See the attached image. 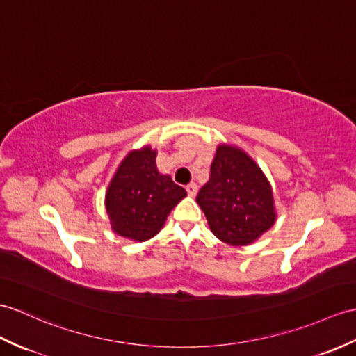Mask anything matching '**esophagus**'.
<instances>
[{
	"instance_id": "obj_1",
	"label": "esophagus",
	"mask_w": 356,
	"mask_h": 356,
	"mask_svg": "<svg viewBox=\"0 0 356 356\" xmlns=\"http://www.w3.org/2000/svg\"><path fill=\"white\" fill-rule=\"evenodd\" d=\"M197 191H198V188H197L195 184H189V185L186 186V193H188L189 197H195V195H197Z\"/></svg>"
}]
</instances>
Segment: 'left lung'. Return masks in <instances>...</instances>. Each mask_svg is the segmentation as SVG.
<instances>
[{
	"label": "left lung",
	"mask_w": 356,
	"mask_h": 356,
	"mask_svg": "<svg viewBox=\"0 0 356 356\" xmlns=\"http://www.w3.org/2000/svg\"><path fill=\"white\" fill-rule=\"evenodd\" d=\"M195 200L212 234L235 247L254 243L277 218L267 176L252 156L230 144L217 147L209 181Z\"/></svg>",
	"instance_id": "obj_1"
}]
</instances>
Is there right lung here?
Here are the masks:
<instances>
[{
  "label": "right lung",
  "mask_w": 356,
  "mask_h": 356,
  "mask_svg": "<svg viewBox=\"0 0 356 356\" xmlns=\"http://www.w3.org/2000/svg\"><path fill=\"white\" fill-rule=\"evenodd\" d=\"M158 152L150 145L131 150L121 161L106 191V212L112 230L135 243L158 235L172 208L186 191L161 175L156 167Z\"/></svg>",
  "instance_id": "1"
}]
</instances>
